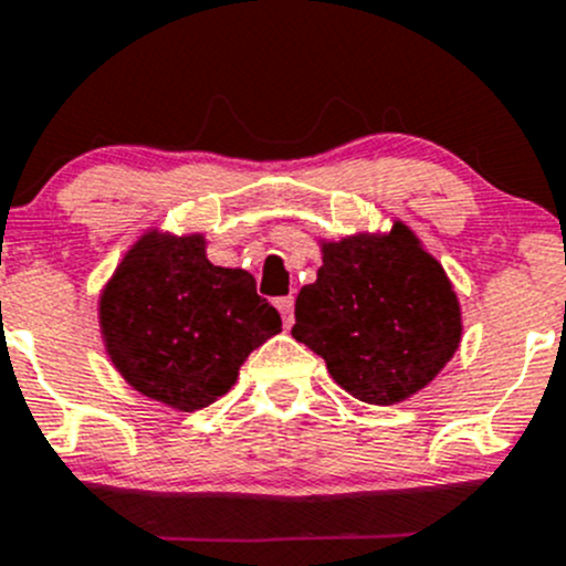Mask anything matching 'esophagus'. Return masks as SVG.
Returning a JSON list of instances; mask_svg holds the SVG:
<instances>
[{
    "instance_id": "obj_1",
    "label": "esophagus",
    "mask_w": 566,
    "mask_h": 566,
    "mask_svg": "<svg viewBox=\"0 0 566 566\" xmlns=\"http://www.w3.org/2000/svg\"><path fill=\"white\" fill-rule=\"evenodd\" d=\"M276 310L282 312L284 326H290V323H293V310H295V298H293V295H284V298H276Z\"/></svg>"
}]
</instances>
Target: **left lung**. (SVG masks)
I'll return each mask as SVG.
<instances>
[{
    "label": "left lung",
    "instance_id": "1",
    "mask_svg": "<svg viewBox=\"0 0 566 566\" xmlns=\"http://www.w3.org/2000/svg\"><path fill=\"white\" fill-rule=\"evenodd\" d=\"M293 337L326 359L343 389L387 406L422 389L462 337L446 271L406 227L323 245L317 282L295 298Z\"/></svg>",
    "mask_w": 566,
    "mask_h": 566
}]
</instances>
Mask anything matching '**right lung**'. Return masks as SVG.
Masks as SVG:
<instances>
[{"instance_id":"1","label":"right lung","mask_w":566,"mask_h":566,"mask_svg":"<svg viewBox=\"0 0 566 566\" xmlns=\"http://www.w3.org/2000/svg\"><path fill=\"white\" fill-rule=\"evenodd\" d=\"M98 317L120 376L179 411L221 398L245 356L282 332L254 276L212 265L199 234L140 240L104 290Z\"/></svg>"}]
</instances>
